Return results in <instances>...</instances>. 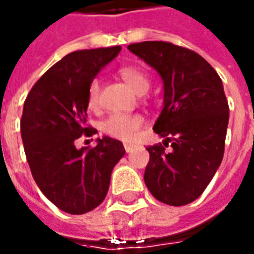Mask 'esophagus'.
Segmentation results:
<instances>
[{
	"instance_id": "34e87169",
	"label": "esophagus",
	"mask_w": 254,
	"mask_h": 254,
	"mask_svg": "<svg viewBox=\"0 0 254 254\" xmlns=\"http://www.w3.org/2000/svg\"><path fill=\"white\" fill-rule=\"evenodd\" d=\"M124 147H125V150H127V153H130V151L133 150V144H130V143H125V144H124Z\"/></svg>"
}]
</instances>
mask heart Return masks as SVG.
Returning a JSON list of instances; mask_svg holds the SVG:
<instances>
[{"label":"heart","instance_id":"b5f03b06","mask_svg":"<svg viewBox=\"0 0 254 254\" xmlns=\"http://www.w3.org/2000/svg\"><path fill=\"white\" fill-rule=\"evenodd\" d=\"M118 75L122 80H125L136 93L143 94L149 90L150 77L143 69L132 65H125L118 69ZM98 98H100V80L93 79L89 84L87 90V105L89 108L94 110L98 105ZM143 120L137 114H122L114 113L108 115L103 124H101V130L110 137L118 139L122 141L133 140L137 130L140 129Z\"/></svg>","mask_w":254,"mask_h":254}]
</instances>
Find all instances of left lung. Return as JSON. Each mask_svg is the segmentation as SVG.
<instances>
[{
  "mask_svg": "<svg viewBox=\"0 0 254 254\" xmlns=\"http://www.w3.org/2000/svg\"><path fill=\"white\" fill-rule=\"evenodd\" d=\"M127 48L164 82V108L153 130L165 140L147 147L146 186L165 204H189L204 192L224 157L229 107L221 77L201 55L168 41ZM168 142L173 149L165 152Z\"/></svg>",
  "mask_w": 254,
  "mask_h": 254,
  "instance_id": "1",
  "label": "left lung"
}]
</instances>
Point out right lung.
I'll return each mask as SVG.
<instances>
[{"mask_svg":"<svg viewBox=\"0 0 254 254\" xmlns=\"http://www.w3.org/2000/svg\"><path fill=\"white\" fill-rule=\"evenodd\" d=\"M121 46L79 50L65 55L27 94L20 133L32 175L43 194L69 214H84L103 203L124 144L111 137L94 147L75 141L97 130L86 124L89 84L118 55Z\"/></svg>","mask_w":254,"mask_h":254,"instance_id":"obj_1","label":"right lung"}]
</instances>
